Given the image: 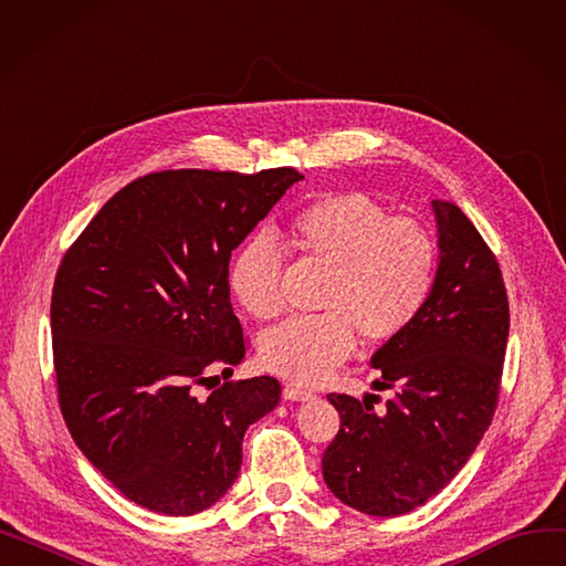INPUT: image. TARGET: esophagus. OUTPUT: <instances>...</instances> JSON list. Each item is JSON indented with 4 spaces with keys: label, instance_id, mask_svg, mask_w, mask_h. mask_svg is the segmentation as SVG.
Returning <instances> with one entry per match:
<instances>
[{
    "label": "esophagus",
    "instance_id": "obj_1",
    "mask_svg": "<svg viewBox=\"0 0 566 566\" xmlns=\"http://www.w3.org/2000/svg\"><path fill=\"white\" fill-rule=\"evenodd\" d=\"M314 395L310 390L303 388H295V385H286L284 388V399L286 401H310Z\"/></svg>",
    "mask_w": 566,
    "mask_h": 566
}]
</instances>
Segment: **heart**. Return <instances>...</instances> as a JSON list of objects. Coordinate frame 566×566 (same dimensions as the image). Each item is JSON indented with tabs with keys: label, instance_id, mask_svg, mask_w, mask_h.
Masks as SVG:
<instances>
[{
	"label": "heart",
	"instance_id": "1",
	"mask_svg": "<svg viewBox=\"0 0 566 566\" xmlns=\"http://www.w3.org/2000/svg\"><path fill=\"white\" fill-rule=\"evenodd\" d=\"M291 241L303 256L331 268L318 316H293L259 342L261 363L273 374L314 385L339 367L355 348V331L382 344L408 331L422 312L436 268L429 233L406 218H392L365 192L325 195L291 220ZM284 259L275 238L250 235L231 263V289L254 318L284 310Z\"/></svg>",
	"mask_w": 566,
	"mask_h": 566
}]
</instances>
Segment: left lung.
<instances>
[{"instance_id": "obj_1", "label": "left lung", "mask_w": 566, "mask_h": 566, "mask_svg": "<svg viewBox=\"0 0 566 566\" xmlns=\"http://www.w3.org/2000/svg\"><path fill=\"white\" fill-rule=\"evenodd\" d=\"M438 265L408 331L371 358L380 412L365 399L328 395L339 431L321 468L335 497L369 516H401L448 486L495 412L510 303L500 265L480 231L450 201H431ZM374 397V395H371Z\"/></svg>"}]
</instances>
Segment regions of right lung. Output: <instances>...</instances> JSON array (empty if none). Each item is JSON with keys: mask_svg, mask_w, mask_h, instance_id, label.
<instances>
[{"mask_svg": "<svg viewBox=\"0 0 566 566\" xmlns=\"http://www.w3.org/2000/svg\"><path fill=\"white\" fill-rule=\"evenodd\" d=\"M178 169L137 178L86 224L52 289L59 406L82 454L128 500L165 516L216 504L243 463V436L280 403L254 376L197 395L245 358L229 259L303 181Z\"/></svg>", "mask_w": 566, "mask_h": 566, "instance_id": "right-lung-1", "label": "right lung"}]
</instances>
